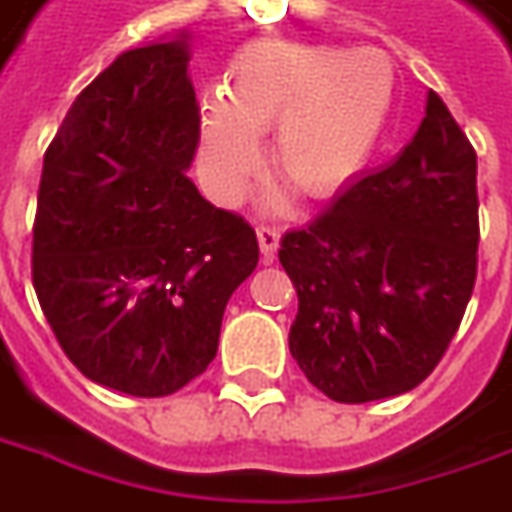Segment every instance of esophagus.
I'll list each match as a JSON object with an SVG mask.
<instances>
[{"label": "esophagus", "instance_id": "esophagus-1", "mask_svg": "<svg viewBox=\"0 0 512 512\" xmlns=\"http://www.w3.org/2000/svg\"><path fill=\"white\" fill-rule=\"evenodd\" d=\"M257 244H260V255L266 263L274 260L277 255V246H280V232L274 227H257Z\"/></svg>", "mask_w": 512, "mask_h": 512}]
</instances>
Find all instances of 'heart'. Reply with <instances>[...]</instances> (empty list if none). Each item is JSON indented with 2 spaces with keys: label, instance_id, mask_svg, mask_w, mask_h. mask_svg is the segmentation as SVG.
Segmentation results:
<instances>
[{
  "label": "heart",
  "instance_id": "obj_1",
  "mask_svg": "<svg viewBox=\"0 0 512 512\" xmlns=\"http://www.w3.org/2000/svg\"><path fill=\"white\" fill-rule=\"evenodd\" d=\"M396 94V71L382 49L299 41H255L232 57L224 96L199 107V166L210 194L238 202L260 169V135L271 130L268 160L310 199H327L355 180L380 144ZM288 194L271 188L266 210Z\"/></svg>",
  "mask_w": 512,
  "mask_h": 512
}]
</instances>
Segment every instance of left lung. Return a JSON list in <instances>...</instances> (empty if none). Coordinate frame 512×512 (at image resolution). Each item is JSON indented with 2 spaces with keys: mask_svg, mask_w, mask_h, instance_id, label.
<instances>
[{
  "mask_svg": "<svg viewBox=\"0 0 512 512\" xmlns=\"http://www.w3.org/2000/svg\"><path fill=\"white\" fill-rule=\"evenodd\" d=\"M477 207V155L430 91L393 163L285 232L280 263L299 296L288 346L318 391L360 405L430 377L474 291Z\"/></svg>",
  "mask_w": 512,
  "mask_h": 512,
  "instance_id": "8db88e82",
  "label": "left lung"
}]
</instances>
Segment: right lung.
Wrapping results in <instances>:
<instances>
[{
	"instance_id": "right-lung-1",
	"label": "right lung",
	"mask_w": 512,
	"mask_h": 512,
	"mask_svg": "<svg viewBox=\"0 0 512 512\" xmlns=\"http://www.w3.org/2000/svg\"><path fill=\"white\" fill-rule=\"evenodd\" d=\"M180 30L119 55L82 91L44 155L32 285L88 380L169 396L219 349L224 307L255 271V230L196 191L199 144Z\"/></svg>"
}]
</instances>
